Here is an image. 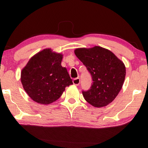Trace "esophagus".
I'll return each instance as SVG.
<instances>
[{
    "instance_id": "esophagus-1",
    "label": "esophagus",
    "mask_w": 148,
    "mask_h": 148,
    "mask_svg": "<svg viewBox=\"0 0 148 148\" xmlns=\"http://www.w3.org/2000/svg\"><path fill=\"white\" fill-rule=\"evenodd\" d=\"M73 84L75 85V86H78V85L80 84V79L78 77L73 79Z\"/></svg>"
}]
</instances>
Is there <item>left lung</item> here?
Returning a JSON list of instances; mask_svg holds the SVG:
<instances>
[{
	"label": "left lung",
	"mask_w": 148,
	"mask_h": 148,
	"mask_svg": "<svg viewBox=\"0 0 148 148\" xmlns=\"http://www.w3.org/2000/svg\"><path fill=\"white\" fill-rule=\"evenodd\" d=\"M75 54L86 66L93 80L90 90L82 92L85 100L98 108L107 106L123 87L126 75L123 62L100 46L77 48Z\"/></svg>",
	"instance_id": "left-lung-1"
}]
</instances>
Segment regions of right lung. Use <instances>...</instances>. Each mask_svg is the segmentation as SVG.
<instances>
[{
  "instance_id": "1",
  "label": "right lung",
  "mask_w": 148,
  "mask_h": 148,
  "mask_svg": "<svg viewBox=\"0 0 148 148\" xmlns=\"http://www.w3.org/2000/svg\"><path fill=\"white\" fill-rule=\"evenodd\" d=\"M62 59V54L46 48L32 56L22 69L23 89L36 102L51 104L73 84L66 69L61 66Z\"/></svg>"
}]
</instances>
